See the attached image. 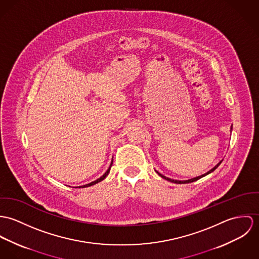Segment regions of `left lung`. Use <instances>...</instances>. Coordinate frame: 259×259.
Listing matches in <instances>:
<instances>
[{
    "instance_id": "left-lung-1",
    "label": "left lung",
    "mask_w": 259,
    "mask_h": 259,
    "mask_svg": "<svg viewBox=\"0 0 259 259\" xmlns=\"http://www.w3.org/2000/svg\"><path fill=\"white\" fill-rule=\"evenodd\" d=\"M231 130H232V126H231V128H230ZM221 163H222V161L217 165V166H214L210 171H208L207 172H205V174H203V175H201L200 177H197V178H194V179H191V180H188V181H177V180H172V179H169V178H167V177H165L164 175H162V174H160L159 172H157V174L159 175V176H161L163 179H165V180H167V181H170V182H172V183H175V184H188V183H193V182H196V181H198L199 179H201L202 177H204V176H206V175H208L209 172H213L220 165H221Z\"/></svg>"
}]
</instances>
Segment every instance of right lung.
Returning a JSON list of instances; mask_svg holds the SVG:
<instances>
[{
  "instance_id": "1",
  "label": "right lung",
  "mask_w": 259,
  "mask_h": 259,
  "mask_svg": "<svg viewBox=\"0 0 259 259\" xmlns=\"http://www.w3.org/2000/svg\"><path fill=\"white\" fill-rule=\"evenodd\" d=\"M112 163H113V161L111 162V164H110V167L108 168V170L105 172V174L102 176V177H100L99 179H97L96 181H94V182H91L90 184H87V185H84V186H82V187H79V188H85V187H90V186H92V185H95V184H97V183H99V182H101L102 180H104L105 178H106V176L109 174L110 172V169H111V166H112Z\"/></svg>"
}]
</instances>
